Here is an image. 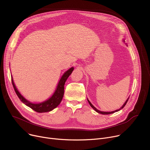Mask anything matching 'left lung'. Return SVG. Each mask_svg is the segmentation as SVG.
Instances as JSON below:
<instances>
[{
    "mask_svg": "<svg viewBox=\"0 0 150 150\" xmlns=\"http://www.w3.org/2000/svg\"><path fill=\"white\" fill-rule=\"evenodd\" d=\"M128 99H129V98L127 99V100L125 101V103L123 104V105L119 109H117V110H115V111H112V112H103V111H99V110H98L97 108H96L95 107H94L92 105V103H91V102L88 100V102H89V105H91V106L95 110V111H96V112H97L98 113H100V114H112V113H114V112H117V111H120V109H123V108H124V106L126 105V104H127V101H128Z\"/></svg>",
    "mask_w": 150,
    "mask_h": 150,
    "instance_id": "1",
    "label": "left lung"
}]
</instances>
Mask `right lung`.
I'll list each match as a JSON object with an SVG mask.
<instances>
[{
    "instance_id": "right-lung-1",
    "label": "right lung",
    "mask_w": 150,
    "mask_h": 150,
    "mask_svg": "<svg viewBox=\"0 0 150 150\" xmlns=\"http://www.w3.org/2000/svg\"><path fill=\"white\" fill-rule=\"evenodd\" d=\"M73 70L74 67H71L67 71H66L60 79V81L57 86V88L54 92L53 95L49 100L42 102V103L38 104L31 103V102L27 100L24 97H23L22 96H21V94L18 91L17 88H16L12 77L11 82L16 93L17 94V96H18V97L19 98V99L22 103H23L25 105L30 107L37 112H49L53 109H54L55 108H57L61 103L63 96H64L65 83L68 77L70 76L71 74H72Z\"/></svg>"
}]
</instances>
